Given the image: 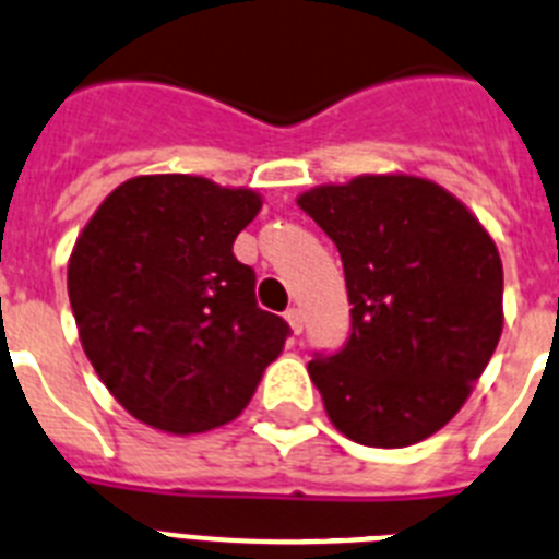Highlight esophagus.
<instances>
[{
	"instance_id": "1",
	"label": "esophagus",
	"mask_w": 559,
	"mask_h": 559,
	"mask_svg": "<svg viewBox=\"0 0 559 559\" xmlns=\"http://www.w3.org/2000/svg\"><path fill=\"white\" fill-rule=\"evenodd\" d=\"M286 323H289V329H293L295 334L304 332V312L300 309H286Z\"/></svg>"
}]
</instances>
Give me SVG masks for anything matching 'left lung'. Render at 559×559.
<instances>
[{
  "mask_svg": "<svg viewBox=\"0 0 559 559\" xmlns=\"http://www.w3.org/2000/svg\"><path fill=\"white\" fill-rule=\"evenodd\" d=\"M337 245L352 334L309 362L340 433L368 448L433 436L467 402L503 329V264L464 202L430 179L362 174L298 197Z\"/></svg>",
  "mask_w": 559,
  "mask_h": 559,
  "instance_id": "8db88e82",
  "label": "left lung"
}]
</instances>
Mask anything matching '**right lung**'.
<instances>
[{
    "label": "right lung",
    "mask_w": 559,
    "mask_h": 559,
    "mask_svg": "<svg viewBox=\"0 0 559 559\" xmlns=\"http://www.w3.org/2000/svg\"><path fill=\"white\" fill-rule=\"evenodd\" d=\"M261 211L252 188L191 174L126 179L67 266L78 337L100 382L143 425L205 433L233 421L284 348L233 241Z\"/></svg>",
    "instance_id": "obj_1"
}]
</instances>
